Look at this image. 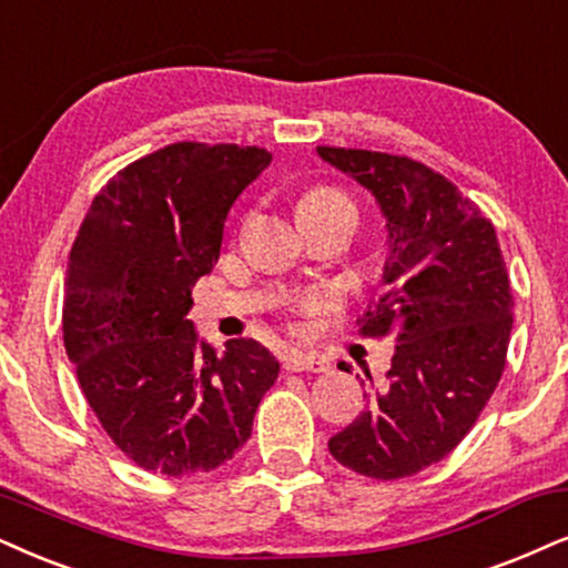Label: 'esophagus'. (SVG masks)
<instances>
[{
    "instance_id": "1",
    "label": "esophagus",
    "mask_w": 568,
    "mask_h": 568,
    "mask_svg": "<svg viewBox=\"0 0 568 568\" xmlns=\"http://www.w3.org/2000/svg\"><path fill=\"white\" fill-rule=\"evenodd\" d=\"M283 367L288 372H327V362L317 354H301V351H288L283 356Z\"/></svg>"
}]
</instances>
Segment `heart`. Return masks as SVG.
<instances>
[{
	"label": "heart",
	"mask_w": 568,
	"mask_h": 568,
	"mask_svg": "<svg viewBox=\"0 0 568 568\" xmlns=\"http://www.w3.org/2000/svg\"><path fill=\"white\" fill-rule=\"evenodd\" d=\"M333 206H351V201L343 196L337 189H329V185H317V189L306 191L304 199H301L298 212L301 210H333ZM354 210V206H351ZM308 308L320 306V301H308Z\"/></svg>",
	"instance_id": "1"
}]
</instances>
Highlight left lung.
<instances>
[{
    "label": "left lung",
    "instance_id": "left-lung-1",
    "mask_svg": "<svg viewBox=\"0 0 568 568\" xmlns=\"http://www.w3.org/2000/svg\"><path fill=\"white\" fill-rule=\"evenodd\" d=\"M317 152L385 214L387 293L358 333L396 337L385 383L367 372L369 406L329 437V454L372 479L412 477L464 440L504 375L514 325L504 254L485 212L427 164L367 149Z\"/></svg>",
    "mask_w": 568,
    "mask_h": 568
}]
</instances>
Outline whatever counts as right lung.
<instances>
[{"label":"right lung","mask_w":568,"mask_h":568,"mask_svg":"<svg viewBox=\"0 0 568 568\" xmlns=\"http://www.w3.org/2000/svg\"><path fill=\"white\" fill-rule=\"evenodd\" d=\"M272 162L260 146L181 141L120 170L70 248L62 337L91 412L164 477L217 469L251 437L280 364L251 337L217 354L189 317L233 201Z\"/></svg>","instance_id":"1"}]
</instances>
